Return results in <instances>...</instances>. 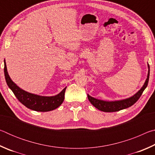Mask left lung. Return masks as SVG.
Instances as JSON below:
<instances>
[{"label": "left lung", "mask_w": 155, "mask_h": 155, "mask_svg": "<svg viewBox=\"0 0 155 155\" xmlns=\"http://www.w3.org/2000/svg\"><path fill=\"white\" fill-rule=\"evenodd\" d=\"M148 76H147V78L145 83L143 84V85L142 86V87H141L135 95L130 97V98L120 100V101H103V100H99L95 98H93V97H91L89 95V94H87L88 100L90 101L91 104H93L96 109H98V110H101V111L104 112L118 111L122 109H124L126 108H128V107H131L133 104H134L136 102L138 101V99L140 98L143 91L146 88L147 85H148L149 76H150V66H149V64H148Z\"/></svg>", "instance_id": "8db88e82"}]
</instances>
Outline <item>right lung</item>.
<instances>
[{
    "label": "right lung",
    "mask_w": 155,
    "mask_h": 155,
    "mask_svg": "<svg viewBox=\"0 0 155 155\" xmlns=\"http://www.w3.org/2000/svg\"><path fill=\"white\" fill-rule=\"evenodd\" d=\"M4 64L5 77L7 85L14 92L18 101L27 108L36 111H50L57 109L64 102L66 87L59 94L53 96H42L27 92L22 90L14 82H13L8 74L5 60Z\"/></svg>",
    "instance_id": "obj_1"
}]
</instances>
